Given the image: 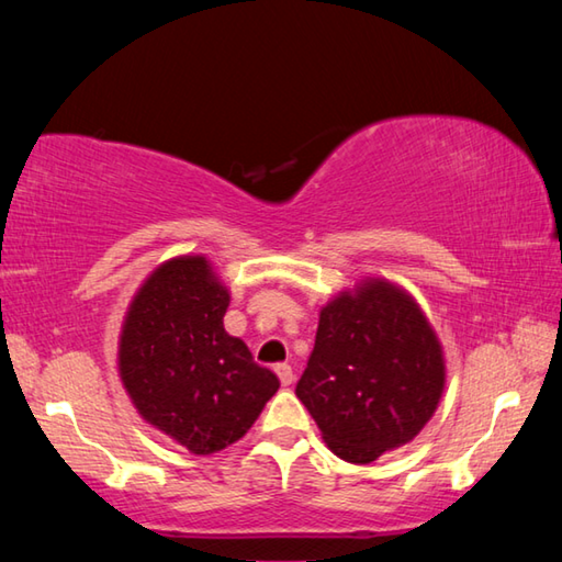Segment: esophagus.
<instances>
[{"instance_id": "obj_1", "label": "esophagus", "mask_w": 562, "mask_h": 562, "mask_svg": "<svg viewBox=\"0 0 562 562\" xmlns=\"http://www.w3.org/2000/svg\"><path fill=\"white\" fill-rule=\"evenodd\" d=\"M274 374H278V379H280V384H282V386H290V384H292V379H294V374H292V367H290V364H278V367H274Z\"/></svg>"}]
</instances>
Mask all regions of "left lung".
Masks as SVG:
<instances>
[{
  "mask_svg": "<svg viewBox=\"0 0 562 562\" xmlns=\"http://www.w3.org/2000/svg\"><path fill=\"white\" fill-rule=\"evenodd\" d=\"M446 386L443 347L402 284L364 278L319 310L297 398L329 451L372 463L414 441Z\"/></svg>",
  "mask_w": 562,
  "mask_h": 562,
  "instance_id": "1",
  "label": "left lung"
}]
</instances>
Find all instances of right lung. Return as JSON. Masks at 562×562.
Wrapping results in <instances>:
<instances>
[{
	"label": "right lung",
	"mask_w": 562,
	"mask_h": 562,
	"mask_svg": "<svg viewBox=\"0 0 562 562\" xmlns=\"http://www.w3.org/2000/svg\"><path fill=\"white\" fill-rule=\"evenodd\" d=\"M231 292L205 255L160 262L133 294L119 374L146 424L195 456L240 441L280 389L223 317Z\"/></svg>",
	"instance_id": "add662e5"
}]
</instances>
